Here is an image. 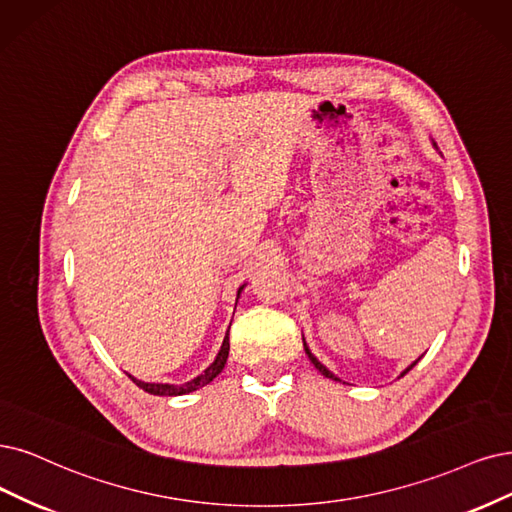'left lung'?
<instances>
[{
    "label": "left lung",
    "mask_w": 512,
    "mask_h": 512,
    "mask_svg": "<svg viewBox=\"0 0 512 512\" xmlns=\"http://www.w3.org/2000/svg\"><path fill=\"white\" fill-rule=\"evenodd\" d=\"M434 147H437V143H434ZM304 348H306V354H308V358H310V361H312V365H314V367H316V369H318L320 373H323L325 377H329V380H335V382H339V377H337V375H333V373H331V371H329V369H327V367H325L323 363H320V361H318V358H316V356H314V354L310 352V348H308L306 344H304ZM420 358H422V356H420ZM420 358H418V361H420ZM418 361H415V363H411V365H409V367H407V369H405V371L401 373V377H403V375H405L407 371H411V369H413L415 365H418Z\"/></svg>",
    "instance_id": "left-lung-1"
}]
</instances>
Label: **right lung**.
<instances>
[{
  "label": "right lung",
  "instance_id": "obj_1",
  "mask_svg": "<svg viewBox=\"0 0 512 512\" xmlns=\"http://www.w3.org/2000/svg\"><path fill=\"white\" fill-rule=\"evenodd\" d=\"M244 289V285L238 289V295H240V291ZM227 354H230V329H227V333H225V337H223V344H221V350H219V354H217V358L215 361L208 365L206 369H204V373H200L198 377H194L192 382H185V384H149V382H141V380H137V377H132V375H128L132 382H135L139 388H143L145 392H149V394H158V396H181V394H189V392H194V390H198V388H202V386H206V384H211L215 377L223 371V367H225V363H227Z\"/></svg>",
  "mask_w": 512,
  "mask_h": 512
}]
</instances>
